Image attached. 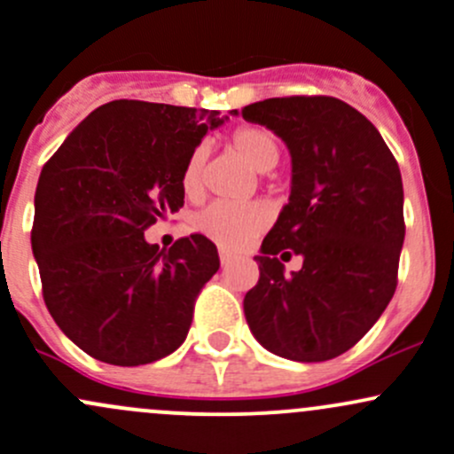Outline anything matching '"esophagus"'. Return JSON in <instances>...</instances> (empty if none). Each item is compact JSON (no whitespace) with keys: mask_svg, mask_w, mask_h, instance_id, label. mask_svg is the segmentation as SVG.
Segmentation results:
<instances>
[{"mask_svg":"<svg viewBox=\"0 0 454 454\" xmlns=\"http://www.w3.org/2000/svg\"><path fill=\"white\" fill-rule=\"evenodd\" d=\"M219 261H222V265H228L235 261V254H231V252L226 250H219Z\"/></svg>","mask_w":454,"mask_h":454,"instance_id":"esophagus-1","label":"esophagus"}]
</instances>
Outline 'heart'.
<instances>
[{
	"label": "heart",
	"mask_w": 454,
	"mask_h": 454,
	"mask_svg": "<svg viewBox=\"0 0 454 454\" xmlns=\"http://www.w3.org/2000/svg\"><path fill=\"white\" fill-rule=\"evenodd\" d=\"M231 150L259 174L274 169L280 159V143L265 128L243 126L228 139ZM208 150L195 147L184 163L183 189L189 198H198L204 189V165ZM267 223V213L261 204L215 202L195 217V231L217 243L223 250H239L254 239Z\"/></svg>",
	"instance_id": "b5f03b06"
}]
</instances>
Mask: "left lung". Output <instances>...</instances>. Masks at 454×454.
I'll return each mask as SVG.
<instances>
[{
	"instance_id": "obj_1",
	"label": "left lung",
	"mask_w": 454,
	"mask_h": 454,
	"mask_svg": "<svg viewBox=\"0 0 454 454\" xmlns=\"http://www.w3.org/2000/svg\"><path fill=\"white\" fill-rule=\"evenodd\" d=\"M241 114L280 137L291 156L289 204L254 256L259 283L243 300L247 326L283 359H335L395 291L404 241L398 163L374 123L337 98H271ZM291 254L303 267L287 277L279 259Z\"/></svg>"
}]
</instances>
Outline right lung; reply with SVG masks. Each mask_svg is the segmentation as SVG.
<instances>
[{
  "instance_id": "obj_1",
  "label": "right lung",
  "mask_w": 454,
  "mask_h": 454,
  "mask_svg": "<svg viewBox=\"0 0 454 454\" xmlns=\"http://www.w3.org/2000/svg\"><path fill=\"white\" fill-rule=\"evenodd\" d=\"M217 111L114 99L74 128L41 171L32 252L60 331L93 359L145 365L187 340L219 270L204 235L169 250L143 232L184 204L183 169Z\"/></svg>"
}]
</instances>
